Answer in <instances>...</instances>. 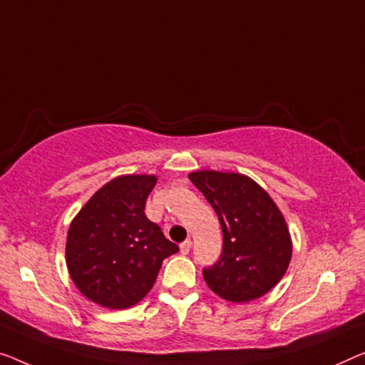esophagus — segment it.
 <instances>
[{
  "mask_svg": "<svg viewBox=\"0 0 365 365\" xmlns=\"http://www.w3.org/2000/svg\"><path fill=\"white\" fill-rule=\"evenodd\" d=\"M190 249H192V241H190V239H187V241H183L180 244V252L182 254H188Z\"/></svg>",
  "mask_w": 365,
  "mask_h": 365,
  "instance_id": "obj_1",
  "label": "esophagus"
}]
</instances>
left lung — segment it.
<instances>
[{"mask_svg": "<svg viewBox=\"0 0 365 365\" xmlns=\"http://www.w3.org/2000/svg\"><path fill=\"white\" fill-rule=\"evenodd\" d=\"M188 178L213 206L222 230L220 260L203 269L206 285L232 303L265 295L292 259L290 232L279 206L241 173L198 170Z\"/></svg>", "mask_w": 365, "mask_h": 365, "instance_id": "1", "label": "left lung"}]
</instances>
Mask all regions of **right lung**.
<instances>
[{"label":"right lung","mask_w":365,"mask_h":365,"mask_svg":"<svg viewBox=\"0 0 365 365\" xmlns=\"http://www.w3.org/2000/svg\"><path fill=\"white\" fill-rule=\"evenodd\" d=\"M155 175H121L98 190L70 222L68 274L78 290L105 308L139 303L160 265L178 246L144 213Z\"/></svg>","instance_id":"1"}]
</instances>
